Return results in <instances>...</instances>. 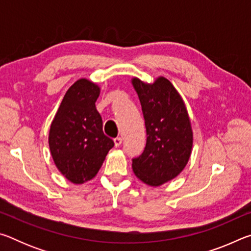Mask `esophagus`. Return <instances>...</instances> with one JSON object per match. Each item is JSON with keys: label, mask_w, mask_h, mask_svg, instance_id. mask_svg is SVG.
<instances>
[{"label": "esophagus", "mask_w": 251, "mask_h": 251, "mask_svg": "<svg viewBox=\"0 0 251 251\" xmlns=\"http://www.w3.org/2000/svg\"><path fill=\"white\" fill-rule=\"evenodd\" d=\"M122 142H123V139H122L121 137H116V138H114V144H115V146H116V147L121 146Z\"/></svg>", "instance_id": "obj_1"}]
</instances>
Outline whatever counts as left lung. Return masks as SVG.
<instances>
[{"label":"left lung","mask_w":251,"mask_h":251,"mask_svg":"<svg viewBox=\"0 0 251 251\" xmlns=\"http://www.w3.org/2000/svg\"><path fill=\"white\" fill-rule=\"evenodd\" d=\"M141 100L146 127V146L133 158V171L143 182L160 186L179 175L188 163L193 130L184 100L167 78L146 84L131 80Z\"/></svg>","instance_id":"1"}]
</instances>
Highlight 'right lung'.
Here are the masks:
<instances>
[{"instance_id": "obj_1", "label": "right lung", "mask_w": 251, "mask_h": 251, "mask_svg": "<svg viewBox=\"0 0 251 251\" xmlns=\"http://www.w3.org/2000/svg\"><path fill=\"white\" fill-rule=\"evenodd\" d=\"M100 87L86 78L72 85L52 122L50 154L58 171L74 184L91 180L99 173L113 139L103 133L95 101Z\"/></svg>"}]
</instances>
